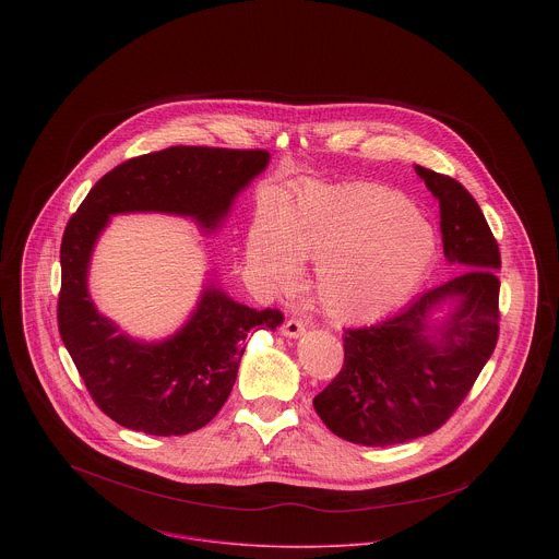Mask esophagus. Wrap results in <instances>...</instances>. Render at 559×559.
Listing matches in <instances>:
<instances>
[{
  "label": "esophagus",
  "instance_id": "34e87169",
  "mask_svg": "<svg viewBox=\"0 0 559 559\" xmlns=\"http://www.w3.org/2000/svg\"><path fill=\"white\" fill-rule=\"evenodd\" d=\"M304 331H306V324L299 319H288L282 326V333L286 337H299V335H304Z\"/></svg>",
  "mask_w": 559,
  "mask_h": 559
}]
</instances>
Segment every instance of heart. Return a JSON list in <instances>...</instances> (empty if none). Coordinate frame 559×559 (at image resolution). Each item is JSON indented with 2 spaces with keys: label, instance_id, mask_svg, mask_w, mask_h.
Wrapping results in <instances>:
<instances>
[{
  "label": "heart",
  "instance_id": "heart-1",
  "mask_svg": "<svg viewBox=\"0 0 559 559\" xmlns=\"http://www.w3.org/2000/svg\"><path fill=\"white\" fill-rule=\"evenodd\" d=\"M437 251L432 228L406 198L374 185L308 189L262 209L247 239L251 269L275 288H290L299 264L319 262L317 293L335 320L388 314L415 290Z\"/></svg>",
  "mask_w": 559,
  "mask_h": 559
}]
</instances>
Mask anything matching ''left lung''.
Instances as JSON below:
<instances>
[{
  "mask_svg": "<svg viewBox=\"0 0 559 559\" xmlns=\"http://www.w3.org/2000/svg\"><path fill=\"white\" fill-rule=\"evenodd\" d=\"M415 171L439 200L443 253L463 273L390 319L344 331V366L314 408L333 435L370 448L441 428L472 392L499 337L501 255L478 202L445 174L421 165ZM445 302L447 317L435 323Z\"/></svg>",
  "mask_w": 559,
  "mask_h": 559,
  "instance_id": "8db88e82",
  "label": "left lung"
}]
</instances>
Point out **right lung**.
<instances>
[{
	"label": "right lung",
	"instance_id": "obj_1",
	"mask_svg": "<svg viewBox=\"0 0 559 559\" xmlns=\"http://www.w3.org/2000/svg\"><path fill=\"white\" fill-rule=\"evenodd\" d=\"M266 151L171 146L107 171L69 219L62 247L58 326L96 406L124 428L189 435L206 426L230 396L245 337L277 329L280 310H253L209 284L198 310L171 337L144 344L118 331L87 293V266L111 215L169 213L206 233L230 213L240 191L269 165Z\"/></svg>",
	"mask_w": 559,
	"mask_h": 559
}]
</instances>
